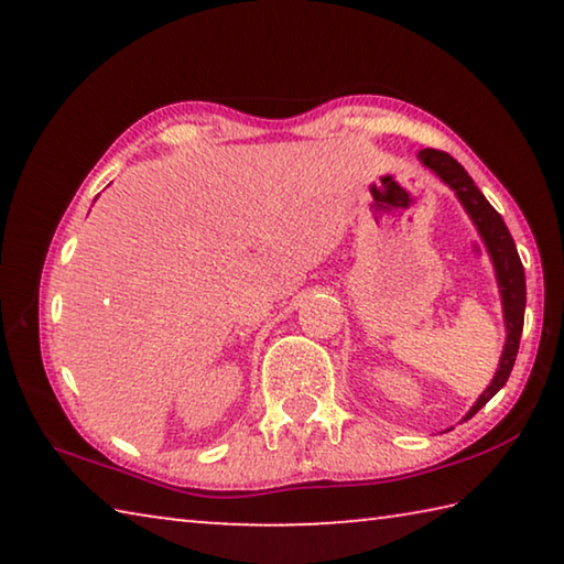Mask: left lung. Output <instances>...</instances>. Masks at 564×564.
Wrapping results in <instances>:
<instances>
[{"label":"left lung","instance_id":"1","mask_svg":"<svg viewBox=\"0 0 564 564\" xmlns=\"http://www.w3.org/2000/svg\"><path fill=\"white\" fill-rule=\"evenodd\" d=\"M417 161L425 169H431L447 188L455 191L457 202H460V206L465 208V214L470 216V221L475 224L477 234H480L485 248H488V256L495 269V279H498V289H500L505 333H508V336H505L498 370H495L490 386L482 390V395L477 398L475 405L465 413V420H467L488 403V400L498 393L505 383H508V378L512 373L514 358H518V348H520V336H522L524 301H528V291H524V269L520 263L518 248H514L508 226L502 221V216L495 212L488 198L482 196V191L475 186L470 174H467V171L457 164L451 154H445V151L423 149L417 154Z\"/></svg>","mask_w":564,"mask_h":564}]
</instances>
